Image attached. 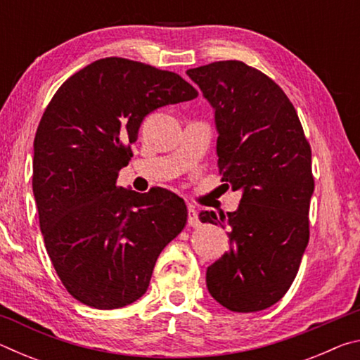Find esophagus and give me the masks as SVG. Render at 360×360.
Listing matches in <instances>:
<instances>
[{
  "label": "esophagus",
  "instance_id": "obj_1",
  "mask_svg": "<svg viewBox=\"0 0 360 360\" xmlns=\"http://www.w3.org/2000/svg\"><path fill=\"white\" fill-rule=\"evenodd\" d=\"M187 224L191 227H200V219H198V212L193 208H188L187 211Z\"/></svg>",
  "mask_w": 360,
  "mask_h": 360
}]
</instances>
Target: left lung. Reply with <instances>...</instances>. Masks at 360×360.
I'll list each match as a JSON object with an SVG mask.
<instances>
[{
	"label": "left lung",
	"mask_w": 360,
	"mask_h": 360,
	"mask_svg": "<svg viewBox=\"0 0 360 360\" xmlns=\"http://www.w3.org/2000/svg\"><path fill=\"white\" fill-rule=\"evenodd\" d=\"M187 76L214 111L222 181L241 192L233 212H200L230 227V251L208 266L206 288L230 311H260L289 290L308 246L311 148L294 105L264 72L227 60Z\"/></svg>",
	"instance_id": "8db88e82"
}]
</instances>
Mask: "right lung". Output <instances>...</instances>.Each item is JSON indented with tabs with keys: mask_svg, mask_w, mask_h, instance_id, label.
<instances>
[{
	"mask_svg": "<svg viewBox=\"0 0 360 360\" xmlns=\"http://www.w3.org/2000/svg\"><path fill=\"white\" fill-rule=\"evenodd\" d=\"M197 95L176 72L109 57L52 96L33 143V195L49 257L76 300L98 309L136 302L162 249L184 229L178 195L115 182L146 115Z\"/></svg>",
	"mask_w": 360,
	"mask_h": 360,
	"instance_id": "1",
	"label": "right lung"
}]
</instances>
